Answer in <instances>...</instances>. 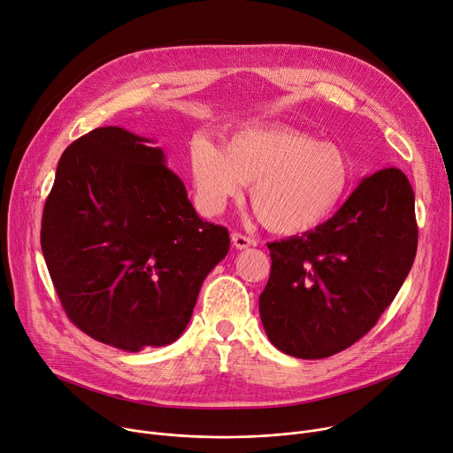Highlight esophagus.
<instances>
[{"label": "esophagus", "instance_id": "obj_1", "mask_svg": "<svg viewBox=\"0 0 453 453\" xmlns=\"http://www.w3.org/2000/svg\"><path fill=\"white\" fill-rule=\"evenodd\" d=\"M232 245L237 249V250H242V249H249V247H254L256 241L252 237H247L242 234H232Z\"/></svg>", "mask_w": 453, "mask_h": 453}]
</instances>
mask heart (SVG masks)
<instances>
[{"label": "heart", "instance_id": "b5f03b06", "mask_svg": "<svg viewBox=\"0 0 453 453\" xmlns=\"http://www.w3.org/2000/svg\"><path fill=\"white\" fill-rule=\"evenodd\" d=\"M188 170L197 203L218 214L226 201L250 188L259 221L275 234H304L326 223L350 194L354 165L332 142L292 127H247L225 147L196 137Z\"/></svg>", "mask_w": 453, "mask_h": 453}]
</instances>
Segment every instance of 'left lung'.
<instances>
[{
  "label": "left lung",
  "instance_id": "obj_1",
  "mask_svg": "<svg viewBox=\"0 0 453 453\" xmlns=\"http://www.w3.org/2000/svg\"><path fill=\"white\" fill-rule=\"evenodd\" d=\"M268 250L259 316L270 342L292 357H330L372 330L406 280L417 252L411 185L382 168L326 223Z\"/></svg>",
  "mask_w": 453,
  "mask_h": 453
}]
</instances>
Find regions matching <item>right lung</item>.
I'll return each instance as SVG.
<instances>
[{
  "label": "right lung",
  "instance_id": "1",
  "mask_svg": "<svg viewBox=\"0 0 453 453\" xmlns=\"http://www.w3.org/2000/svg\"><path fill=\"white\" fill-rule=\"evenodd\" d=\"M150 139L99 127L66 147L42 219L58 297L80 330L125 352L176 341L228 254Z\"/></svg>",
  "mask_w": 453,
  "mask_h": 453
}]
</instances>
